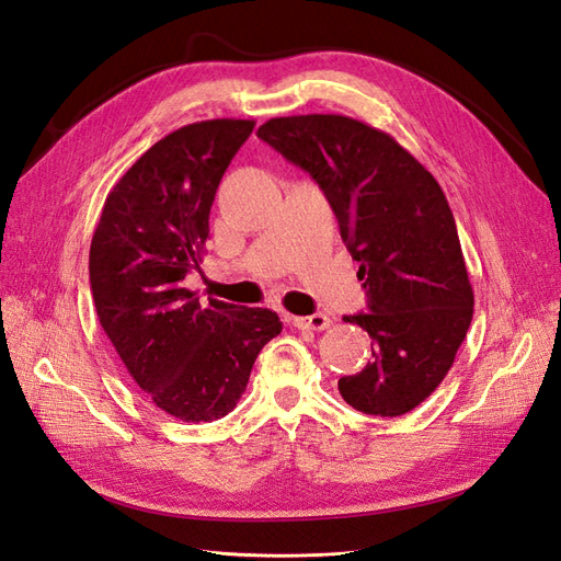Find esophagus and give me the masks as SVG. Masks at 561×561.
<instances>
[{
  "label": "esophagus",
  "mask_w": 561,
  "mask_h": 561,
  "mask_svg": "<svg viewBox=\"0 0 561 561\" xmlns=\"http://www.w3.org/2000/svg\"><path fill=\"white\" fill-rule=\"evenodd\" d=\"M291 323H294V327H298V329L323 331V329H329L333 321H331L327 314L317 312V314H310V317H291Z\"/></svg>",
  "instance_id": "obj_1"
}]
</instances>
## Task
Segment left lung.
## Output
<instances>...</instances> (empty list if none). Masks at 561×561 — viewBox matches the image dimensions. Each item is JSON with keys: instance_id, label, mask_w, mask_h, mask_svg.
Segmentation results:
<instances>
[{"instance_id": "8db88e82", "label": "left lung", "mask_w": 561, "mask_h": 561, "mask_svg": "<svg viewBox=\"0 0 561 561\" xmlns=\"http://www.w3.org/2000/svg\"><path fill=\"white\" fill-rule=\"evenodd\" d=\"M259 137L310 174L358 261L368 366L340 377L354 410L399 417L438 389L473 319L457 224L433 174L391 135L337 114L270 118Z\"/></svg>"}]
</instances>
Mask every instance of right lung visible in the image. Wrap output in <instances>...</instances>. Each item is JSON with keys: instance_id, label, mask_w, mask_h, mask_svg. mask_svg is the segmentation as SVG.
<instances>
[{"instance_id": "add662e5", "label": "right lung", "mask_w": 561, "mask_h": 561, "mask_svg": "<svg viewBox=\"0 0 561 561\" xmlns=\"http://www.w3.org/2000/svg\"><path fill=\"white\" fill-rule=\"evenodd\" d=\"M254 121L191 123L156 141L106 195L90 242V291L106 337L149 399L184 422L238 405L259 352L282 333L263 307L184 286L201 270L209 209Z\"/></svg>"}]
</instances>
